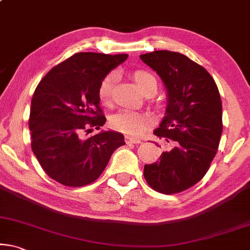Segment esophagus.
Segmentation results:
<instances>
[{
    "instance_id": "1",
    "label": "esophagus",
    "mask_w": 250,
    "mask_h": 250,
    "mask_svg": "<svg viewBox=\"0 0 250 250\" xmlns=\"http://www.w3.org/2000/svg\"><path fill=\"white\" fill-rule=\"evenodd\" d=\"M125 143H127V144H139V143H142V141H141V139H137V138L125 137Z\"/></svg>"
}]
</instances>
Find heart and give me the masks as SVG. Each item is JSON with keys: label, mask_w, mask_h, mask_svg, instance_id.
<instances>
[{"label": "heart", "mask_w": 250, "mask_h": 250, "mask_svg": "<svg viewBox=\"0 0 250 250\" xmlns=\"http://www.w3.org/2000/svg\"><path fill=\"white\" fill-rule=\"evenodd\" d=\"M135 82L137 83L139 90L144 95H154L158 89V82L155 76L151 72L145 69H137L132 74ZM118 80V73L115 71L109 72L106 74L99 83L98 97L103 104L108 105L112 102L113 89H114L115 82ZM151 116L145 113H139L130 109H122L112 116L111 125L113 129L118 130L122 134L138 137L146 130V128L151 125Z\"/></svg>", "instance_id": "b5f03b06"}]
</instances>
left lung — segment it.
I'll list each match as a JSON object with an SVG mask.
<instances>
[{
  "label": "left lung",
  "mask_w": 250,
  "mask_h": 250,
  "mask_svg": "<svg viewBox=\"0 0 250 250\" xmlns=\"http://www.w3.org/2000/svg\"><path fill=\"white\" fill-rule=\"evenodd\" d=\"M141 59L158 73L167 90L166 115L154 130L169 148L144 177L156 192L174 194L197 184L215 158L223 131L222 101L212 76L179 52L159 50Z\"/></svg>",
  "instance_id": "8db88e82"
}]
</instances>
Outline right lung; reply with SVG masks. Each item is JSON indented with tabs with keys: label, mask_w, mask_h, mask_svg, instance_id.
Listing matches in <instances>:
<instances>
[{
	"label": "right lung",
	"mask_w": 250,
	"mask_h": 250,
	"mask_svg": "<svg viewBox=\"0 0 250 250\" xmlns=\"http://www.w3.org/2000/svg\"><path fill=\"white\" fill-rule=\"evenodd\" d=\"M128 55L78 52L55 66L36 86L28 127L31 145L46 175L65 186L95 182L113 152L125 145L118 131H102L83 141L81 134L99 129L106 118L99 107V83Z\"/></svg>",
	"instance_id": "1"
}]
</instances>
